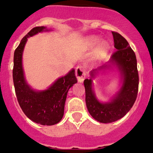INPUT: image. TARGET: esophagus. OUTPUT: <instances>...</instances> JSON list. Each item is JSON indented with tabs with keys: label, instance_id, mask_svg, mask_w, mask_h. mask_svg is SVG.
<instances>
[{
	"label": "esophagus",
	"instance_id": "esophagus-1",
	"mask_svg": "<svg viewBox=\"0 0 153 153\" xmlns=\"http://www.w3.org/2000/svg\"><path fill=\"white\" fill-rule=\"evenodd\" d=\"M75 75H76L78 81L79 82H82L85 78V73L84 71V68L82 65L77 66L75 68Z\"/></svg>",
	"mask_w": 153,
	"mask_h": 153
}]
</instances>
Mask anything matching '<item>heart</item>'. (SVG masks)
I'll return each mask as SVG.
<instances>
[{
  "label": "heart",
  "instance_id": "b5f03b06",
  "mask_svg": "<svg viewBox=\"0 0 153 153\" xmlns=\"http://www.w3.org/2000/svg\"><path fill=\"white\" fill-rule=\"evenodd\" d=\"M99 39L97 38H95V37H93V38H91L89 40H88V43L91 46H93L95 44L98 43ZM108 45H107L106 43H102L100 45V47L97 49V54L99 57H102L104 56L106 54L107 52H108Z\"/></svg>",
  "mask_w": 153,
  "mask_h": 153
}]
</instances>
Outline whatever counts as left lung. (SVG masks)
Returning a JSON list of instances; mask_svg holds the SVG:
<instances>
[{"label":"left lung","mask_w":153,"mask_h":153,"mask_svg":"<svg viewBox=\"0 0 153 153\" xmlns=\"http://www.w3.org/2000/svg\"><path fill=\"white\" fill-rule=\"evenodd\" d=\"M112 34L116 51L112 55L109 62L117 66L123 80L118 93L110 102L102 103L96 98L93 91L92 78H95L97 69L91 72V78L84 80L88 112L95 120L102 123L115 122L125 116L135 103L138 92L139 76L135 53L120 34L114 31H112ZM110 66L109 64H105L98 70L108 68Z\"/></svg>","instance_id":"1"}]
</instances>
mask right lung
<instances>
[{
	"mask_svg": "<svg viewBox=\"0 0 153 153\" xmlns=\"http://www.w3.org/2000/svg\"><path fill=\"white\" fill-rule=\"evenodd\" d=\"M43 30H48L44 26L35 27L21 40L14 52L13 79L18 102L25 115L38 124L53 126L60 122L63 117L68 92L78 80L73 69L45 91H36L27 84L22 66L24 47L27 38Z\"/></svg>",
	"mask_w": 153,
	"mask_h": 153,
	"instance_id": "1",
	"label": "right lung"
}]
</instances>
